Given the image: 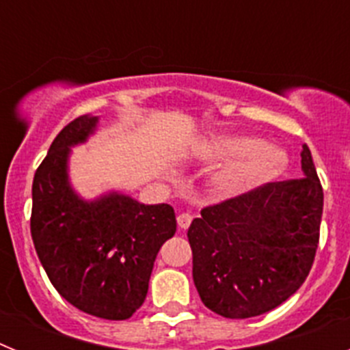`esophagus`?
<instances>
[{
	"label": "esophagus",
	"instance_id": "34e87169",
	"mask_svg": "<svg viewBox=\"0 0 350 350\" xmlns=\"http://www.w3.org/2000/svg\"><path fill=\"white\" fill-rule=\"evenodd\" d=\"M191 221H193V217H191L189 213H178L177 215V224L180 230H187L191 224Z\"/></svg>",
	"mask_w": 350,
	"mask_h": 350
}]
</instances>
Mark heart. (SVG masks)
<instances>
[{
    "label": "heart",
    "mask_w": 350,
    "mask_h": 350,
    "mask_svg": "<svg viewBox=\"0 0 350 350\" xmlns=\"http://www.w3.org/2000/svg\"><path fill=\"white\" fill-rule=\"evenodd\" d=\"M193 154L203 163H222L206 178V191L213 202L242 196L277 178L287 168L282 150L237 133L205 135L194 142Z\"/></svg>",
    "instance_id": "obj_1"
}]
</instances>
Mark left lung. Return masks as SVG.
<instances>
[{
	"instance_id": "obj_1",
	"label": "left lung",
	"mask_w": 350,
	"mask_h": 350,
	"mask_svg": "<svg viewBox=\"0 0 350 350\" xmlns=\"http://www.w3.org/2000/svg\"><path fill=\"white\" fill-rule=\"evenodd\" d=\"M303 178L273 182L202 210L187 231L205 307L228 319L267 314L307 279L319 243L323 187L310 148Z\"/></svg>"
}]
</instances>
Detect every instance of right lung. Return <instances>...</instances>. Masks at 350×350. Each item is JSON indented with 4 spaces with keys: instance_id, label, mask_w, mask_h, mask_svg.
Instances as JSON below:
<instances>
[{
    "instance_id": "add662e5",
    "label": "right lung",
    "mask_w": 350,
    "mask_h": 350,
    "mask_svg": "<svg viewBox=\"0 0 350 350\" xmlns=\"http://www.w3.org/2000/svg\"><path fill=\"white\" fill-rule=\"evenodd\" d=\"M100 124L82 116L52 142L33 180L31 237L55 291L79 310L108 321L129 319L148 291L154 261L177 231L166 203L145 205L122 191L83 198L70 178L71 148Z\"/></svg>"
}]
</instances>
